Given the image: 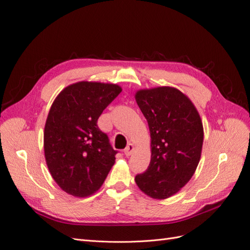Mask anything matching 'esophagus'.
<instances>
[{
	"mask_svg": "<svg viewBox=\"0 0 250 250\" xmlns=\"http://www.w3.org/2000/svg\"><path fill=\"white\" fill-rule=\"evenodd\" d=\"M134 152V146L132 144H128V146L124 148V154L126 156H130Z\"/></svg>",
	"mask_w": 250,
	"mask_h": 250,
	"instance_id": "esophagus-1",
	"label": "esophagus"
}]
</instances>
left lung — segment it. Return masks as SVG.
<instances>
[{"mask_svg":"<svg viewBox=\"0 0 250 250\" xmlns=\"http://www.w3.org/2000/svg\"><path fill=\"white\" fill-rule=\"evenodd\" d=\"M136 103L146 119L152 158L135 176L142 191L154 199L177 193L195 173L203 145V125L192 102L172 87L139 90Z\"/></svg>","mask_w":250,"mask_h":250,"instance_id":"left-lung-1","label":"left lung"}]
</instances>
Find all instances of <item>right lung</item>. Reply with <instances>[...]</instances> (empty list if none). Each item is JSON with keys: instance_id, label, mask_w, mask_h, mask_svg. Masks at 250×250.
<instances>
[{"instance_id": "add662e5", "label": "right lung", "mask_w": 250, "mask_h": 250, "mask_svg": "<svg viewBox=\"0 0 250 250\" xmlns=\"http://www.w3.org/2000/svg\"><path fill=\"white\" fill-rule=\"evenodd\" d=\"M122 91L115 84L79 82L58 94L44 131L49 171L64 192L86 197L102 187L117 151L97 126L104 109Z\"/></svg>"}]
</instances>
